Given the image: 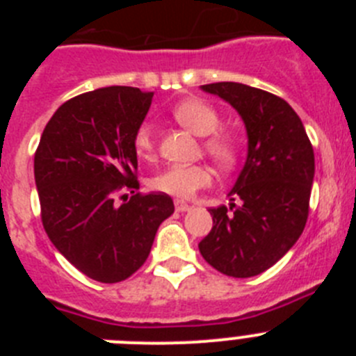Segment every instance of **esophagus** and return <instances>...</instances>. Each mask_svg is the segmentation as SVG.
<instances>
[{
  "label": "esophagus",
  "instance_id": "obj_1",
  "mask_svg": "<svg viewBox=\"0 0 356 356\" xmlns=\"http://www.w3.org/2000/svg\"><path fill=\"white\" fill-rule=\"evenodd\" d=\"M175 209H176V212H188V210H191V205H187V203L181 200H176Z\"/></svg>",
  "mask_w": 356,
  "mask_h": 356
}]
</instances>
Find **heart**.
Returning <instances> with one entry per match:
<instances>
[{
	"mask_svg": "<svg viewBox=\"0 0 356 356\" xmlns=\"http://www.w3.org/2000/svg\"><path fill=\"white\" fill-rule=\"evenodd\" d=\"M172 118L180 122L188 131L209 138L203 143L205 151L225 168L232 165L237 159V146L229 135L221 134V115L203 99L187 97L184 102L176 103L171 110ZM134 151L140 159H151L155 153V139H153V127L151 122H140L134 134ZM213 180V172L205 163H194V165H169L163 171L156 172L151 178L149 185L160 193L171 194L176 197H193L197 191L209 187Z\"/></svg>",
	"mask_w": 356,
	"mask_h": 356,
	"instance_id": "1",
	"label": "heart"
}]
</instances>
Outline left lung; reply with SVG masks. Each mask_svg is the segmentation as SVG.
<instances>
[{"label": "left lung", "mask_w": 356, "mask_h": 356, "mask_svg": "<svg viewBox=\"0 0 356 356\" xmlns=\"http://www.w3.org/2000/svg\"><path fill=\"white\" fill-rule=\"evenodd\" d=\"M234 106L246 124L248 159L229 209H210L213 226L200 242L203 259L234 278L275 266L303 234L314 181V149L285 99L235 81L201 85Z\"/></svg>", "instance_id": "1"}]
</instances>
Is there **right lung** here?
I'll use <instances>...</instances> for the list:
<instances>
[{"label":"right lung","mask_w":356,"mask_h":356,"mask_svg":"<svg viewBox=\"0 0 356 356\" xmlns=\"http://www.w3.org/2000/svg\"><path fill=\"white\" fill-rule=\"evenodd\" d=\"M153 92L105 87L72 97L46 124L35 151L42 226L53 246L85 276L118 284L149 254L156 229L172 212L171 196L140 194L134 134ZM131 200L119 207V192Z\"/></svg>","instance_id":"obj_1"}]
</instances>
